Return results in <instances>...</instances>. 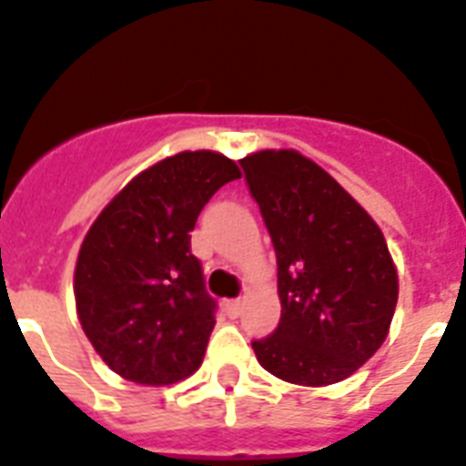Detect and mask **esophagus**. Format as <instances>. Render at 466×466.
I'll use <instances>...</instances> for the list:
<instances>
[{"instance_id": "obj_1", "label": "esophagus", "mask_w": 466, "mask_h": 466, "mask_svg": "<svg viewBox=\"0 0 466 466\" xmlns=\"http://www.w3.org/2000/svg\"><path fill=\"white\" fill-rule=\"evenodd\" d=\"M225 311L229 319H239L241 311H244V301L241 299H229V301H225Z\"/></svg>"}]
</instances>
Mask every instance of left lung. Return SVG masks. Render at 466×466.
<instances>
[{"label": "left lung", "mask_w": 466, "mask_h": 466, "mask_svg": "<svg viewBox=\"0 0 466 466\" xmlns=\"http://www.w3.org/2000/svg\"><path fill=\"white\" fill-rule=\"evenodd\" d=\"M278 256V330L256 339L279 380L325 388L357 373L390 332L400 279L376 220L292 147L241 157Z\"/></svg>", "instance_id": "1"}]
</instances>
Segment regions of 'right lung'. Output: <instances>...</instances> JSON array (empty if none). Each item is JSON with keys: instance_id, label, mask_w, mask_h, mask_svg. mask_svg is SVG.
<instances>
[{"instance_id": "right-lung-1", "label": "right lung", "mask_w": 466, "mask_h": 466, "mask_svg": "<svg viewBox=\"0 0 466 466\" xmlns=\"http://www.w3.org/2000/svg\"><path fill=\"white\" fill-rule=\"evenodd\" d=\"M237 162L215 150H181L136 174L102 208L76 258V313L93 350L138 385L196 373L215 328V301L191 246L200 210Z\"/></svg>"}]
</instances>
